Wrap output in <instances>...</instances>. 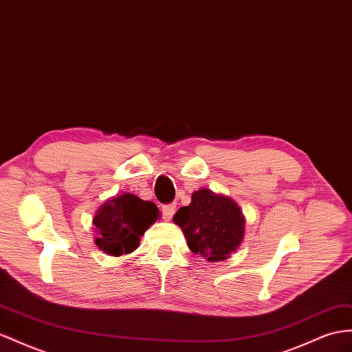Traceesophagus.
Returning a JSON list of instances; mask_svg holds the SVG:
<instances>
[{
    "instance_id": "esophagus-1",
    "label": "esophagus",
    "mask_w": 352,
    "mask_h": 352,
    "mask_svg": "<svg viewBox=\"0 0 352 352\" xmlns=\"http://www.w3.org/2000/svg\"><path fill=\"white\" fill-rule=\"evenodd\" d=\"M175 204H168V205H164L162 206V212H164V217L166 219V220H170L173 219V215L175 214Z\"/></svg>"
}]
</instances>
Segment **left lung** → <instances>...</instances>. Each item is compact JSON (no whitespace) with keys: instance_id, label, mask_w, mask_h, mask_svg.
<instances>
[{"instance_id":"obj_1","label":"left lung","mask_w":352,"mask_h":352,"mask_svg":"<svg viewBox=\"0 0 352 352\" xmlns=\"http://www.w3.org/2000/svg\"><path fill=\"white\" fill-rule=\"evenodd\" d=\"M182 228L187 245L208 262H220L236 251L244 239L245 219L230 197L201 188L192 195V202L174 215Z\"/></svg>"}]
</instances>
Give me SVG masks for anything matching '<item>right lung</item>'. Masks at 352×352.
I'll return each mask as SVG.
<instances>
[{
	"label": "right lung",
	"mask_w": 352,
	"mask_h": 352,
	"mask_svg": "<svg viewBox=\"0 0 352 352\" xmlns=\"http://www.w3.org/2000/svg\"><path fill=\"white\" fill-rule=\"evenodd\" d=\"M160 217L157 206L132 193L110 197L99 206L94 226L95 244L110 256L129 254L140 245V238Z\"/></svg>",
	"instance_id": "1"
}]
</instances>
